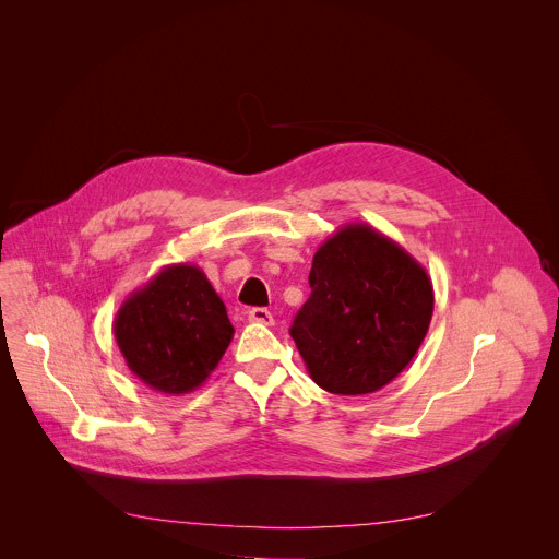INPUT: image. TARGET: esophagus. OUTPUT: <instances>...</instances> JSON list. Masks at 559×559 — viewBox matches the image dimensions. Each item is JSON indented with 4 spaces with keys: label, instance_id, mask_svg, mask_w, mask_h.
<instances>
[{
    "label": "esophagus",
    "instance_id": "34e87169",
    "mask_svg": "<svg viewBox=\"0 0 559 559\" xmlns=\"http://www.w3.org/2000/svg\"><path fill=\"white\" fill-rule=\"evenodd\" d=\"M247 319L249 322H258V324H266V326L273 324V314L266 308H251L247 312Z\"/></svg>",
    "mask_w": 559,
    "mask_h": 559
}]
</instances>
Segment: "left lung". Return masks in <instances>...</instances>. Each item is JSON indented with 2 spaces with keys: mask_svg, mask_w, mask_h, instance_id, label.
Masks as SVG:
<instances>
[{
  "mask_svg": "<svg viewBox=\"0 0 559 559\" xmlns=\"http://www.w3.org/2000/svg\"><path fill=\"white\" fill-rule=\"evenodd\" d=\"M310 286L290 335L312 381L340 396L392 383L430 326L435 293L426 269L377 228L346 224L314 253Z\"/></svg>",
  "mask_w": 559,
  "mask_h": 559,
  "instance_id": "obj_1",
  "label": "left lung"
}]
</instances>
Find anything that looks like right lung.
<instances>
[{
    "label": "right lung",
    "mask_w": 559,
    "mask_h": 559,
    "mask_svg": "<svg viewBox=\"0 0 559 559\" xmlns=\"http://www.w3.org/2000/svg\"><path fill=\"white\" fill-rule=\"evenodd\" d=\"M129 370L160 394L198 390L222 361L235 326L195 264H167L133 290L114 319Z\"/></svg>",
    "instance_id": "right-lung-1"
}]
</instances>
